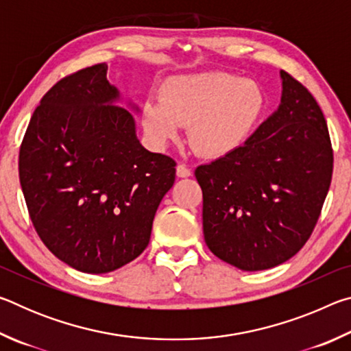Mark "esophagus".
<instances>
[{"label": "esophagus", "instance_id": "34e87169", "mask_svg": "<svg viewBox=\"0 0 351 351\" xmlns=\"http://www.w3.org/2000/svg\"><path fill=\"white\" fill-rule=\"evenodd\" d=\"M176 175L180 178H189L190 175H192V170H190L186 164H178Z\"/></svg>", "mask_w": 351, "mask_h": 351}]
</instances>
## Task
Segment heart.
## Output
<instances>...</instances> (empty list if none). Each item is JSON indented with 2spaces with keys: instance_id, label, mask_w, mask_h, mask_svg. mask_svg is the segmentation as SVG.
<instances>
[{
  "instance_id": "heart-1",
  "label": "heart",
  "mask_w": 351,
  "mask_h": 351,
  "mask_svg": "<svg viewBox=\"0 0 351 351\" xmlns=\"http://www.w3.org/2000/svg\"><path fill=\"white\" fill-rule=\"evenodd\" d=\"M265 110V93L257 82L234 74L173 75L159 88V100L148 99L142 125L159 147L173 141L189 125V144L199 156L223 158L252 134Z\"/></svg>"
}]
</instances>
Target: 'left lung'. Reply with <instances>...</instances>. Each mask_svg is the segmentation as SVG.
<instances>
[{"label": "left lung", "mask_w": 351, "mask_h": 351, "mask_svg": "<svg viewBox=\"0 0 351 351\" xmlns=\"http://www.w3.org/2000/svg\"><path fill=\"white\" fill-rule=\"evenodd\" d=\"M280 77L278 108L240 148L195 170L206 245L241 271L274 268L299 252L331 182L324 112L302 83Z\"/></svg>", "instance_id": "obj_1"}]
</instances>
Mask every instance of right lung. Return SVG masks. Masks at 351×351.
Wrapping results in <instances>:
<instances>
[{
    "label": "right lung",
    "mask_w": 351,
    "mask_h": 351,
    "mask_svg": "<svg viewBox=\"0 0 351 351\" xmlns=\"http://www.w3.org/2000/svg\"><path fill=\"white\" fill-rule=\"evenodd\" d=\"M105 63L57 82L20 148V184L41 241L71 268L105 274L144 252L176 162L136 136ZM132 110L138 106L128 102Z\"/></svg>",
    "instance_id": "add662e5"
}]
</instances>
